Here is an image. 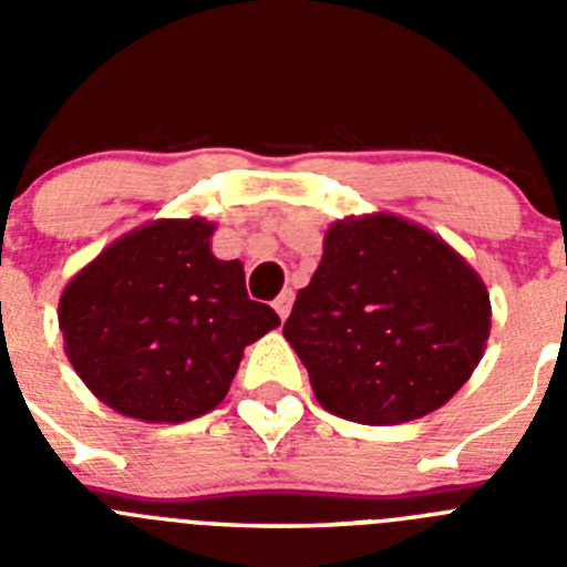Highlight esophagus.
Instances as JSON below:
<instances>
[{"mask_svg":"<svg viewBox=\"0 0 567 567\" xmlns=\"http://www.w3.org/2000/svg\"><path fill=\"white\" fill-rule=\"evenodd\" d=\"M292 300H295L292 289H287V292H280L278 298H275V312L280 315V320L289 318V312H292Z\"/></svg>","mask_w":567,"mask_h":567,"instance_id":"1","label":"esophagus"}]
</instances>
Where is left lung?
<instances>
[{"label":"left lung","mask_w":567,"mask_h":567,"mask_svg":"<svg viewBox=\"0 0 567 567\" xmlns=\"http://www.w3.org/2000/svg\"><path fill=\"white\" fill-rule=\"evenodd\" d=\"M488 332L483 278L440 235L394 213L334 221L284 323L318 403L363 425L409 423L449 403Z\"/></svg>","instance_id":"obj_1"}]
</instances>
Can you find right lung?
Listing matches in <instances>:
<instances>
[{"label":"right lung","instance_id":"add662e5","mask_svg":"<svg viewBox=\"0 0 567 567\" xmlns=\"http://www.w3.org/2000/svg\"><path fill=\"white\" fill-rule=\"evenodd\" d=\"M207 218H158L115 238L59 298L64 354L104 405L184 423L229 392L244 349L280 327L249 300L244 264L213 255Z\"/></svg>","mask_w":567,"mask_h":567}]
</instances>
